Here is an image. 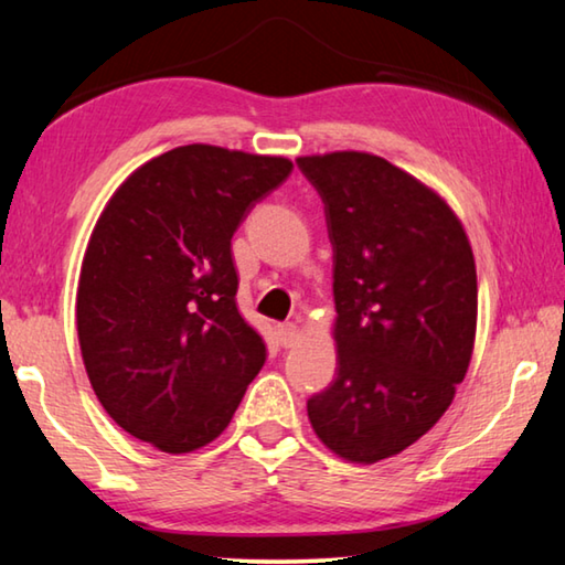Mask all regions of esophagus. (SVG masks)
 Listing matches in <instances>:
<instances>
[{"instance_id":"34e87169","label":"esophagus","mask_w":565,"mask_h":565,"mask_svg":"<svg viewBox=\"0 0 565 565\" xmlns=\"http://www.w3.org/2000/svg\"><path fill=\"white\" fill-rule=\"evenodd\" d=\"M279 341L284 349H291L299 343V329H296V323H281L279 327Z\"/></svg>"}]
</instances>
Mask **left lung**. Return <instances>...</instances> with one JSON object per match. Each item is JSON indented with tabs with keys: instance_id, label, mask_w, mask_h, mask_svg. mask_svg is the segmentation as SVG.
Returning a JSON list of instances; mask_svg holds the SVG:
<instances>
[{
	"instance_id": "left-lung-1",
	"label": "left lung",
	"mask_w": 565,
	"mask_h": 565,
	"mask_svg": "<svg viewBox=\"0 0 565 565\" xmlns=\"http://www.w3.org/2000/svg\"><path fill=\"white\" fill-rule=\"evenodd\" d=\"M333 246L337 379L311 396L313 431L351 463L418 441L471 363L473 252L434 189L366 151L299 157Z\"/></svg>"
}]
</instances>
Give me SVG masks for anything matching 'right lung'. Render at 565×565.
<instances>
[{
	"instance_id": "obj_1",
	"label": "right lung",
	"mask_w": 565,
	"mask_h": 565,
	"mask_svg": "<svg viewBox=\"0 0 565 565\" xmlns=\"http://www.w3.org/2000/svg\"><path fill=\"white\" fill-rule=\"evenodd\" d=\"M284 157L177 147L114 191L76 289L87 376L124 431L189 454L224 431L266 361L236 309L232 236L291 174Z\"/></svg>"
}]
</instances>
